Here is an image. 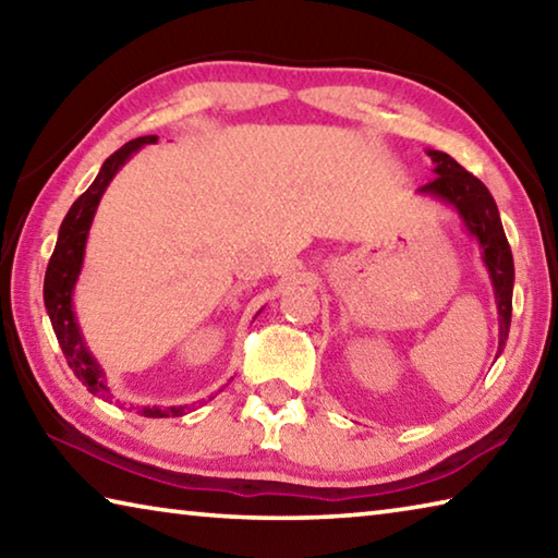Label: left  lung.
I'll return each mask as SVG.
<instances>
[{
	"instance_id": "1",
	"label": "left lung",
	"mask_w": 558,
	"mask_h": 558,
	"mask_svg": "<svg viewBox=\"0 0 558 558\" xmlns=\"http://www.w3.org/2000/svg\"><path fill=\"white\" fill-rule=\"evenodd\" d=\"M428 157L436 162V179L421 186V192L440 196L448 204L456 206L462 221L472 235H477L480 245L485 248V263L493 278L497 310H499V352H502L505 339L512 323V286H514V260L509 251L507 235L499 221L497 204L487 186L475 174H470L465 167H460L456 159L438 149H430Z\"/></svg>"
}]
</instances>
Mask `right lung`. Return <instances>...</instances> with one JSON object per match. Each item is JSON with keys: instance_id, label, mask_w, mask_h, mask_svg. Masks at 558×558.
<instances>
[{"instance_id": "add662e5", "label": "right lung", "mask_w": 558, "mask_h": 558, "mask_svg": "<svg viewBox=\"0 0 558 558\" xmlns=\"http://www.w3.org/2000/svg\"><path fill=\"white\" fill-rule=\"evenodd\" d=\"M149 143H157V135L130 140V143L122 145L118 153H112L106 162H102L96 182L73 202L69 214H65L59 231V241H56L53 256L49 260V268H46L44 278V302L46 310H49L53 332L63 349L65 362H69L73 374L88 386V391L100 396V399H108V386L102 381V372L96 364V359L90 356L86 344H83V337L73 317L71 292L75 286V278H78L81 272L88 229L102 192H106V186L110 184V179L116 177L118 169L125 165V159ZM143 413L147 418H167V415H184V405H169V409H157V405H153V409H143Z\"/></svg>"}]
</instances>
